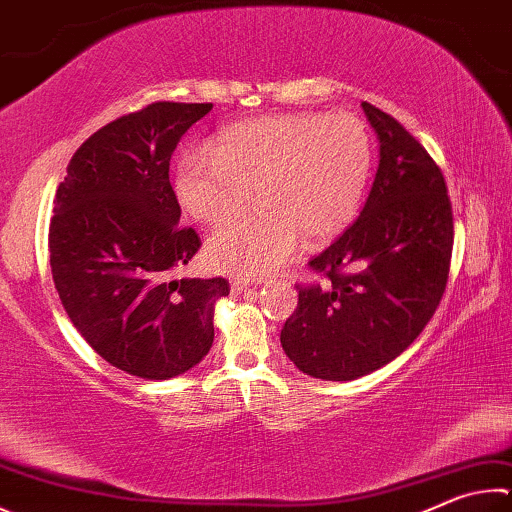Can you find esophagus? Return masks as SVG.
<instances>
[{"mask_svg":"<svg viewBox=\"0 0 512 512\" xmlns=\"http://www.w3.org/2000/svg\"><path fill=\"white\" fill-rule=\"evenodd\" d=\"M248 288H250L248 282H241V280H232V282H230V291L237 293V295H239V293H246Z\"/></svg>","mask_w":512,"mask_h":512,"instance_id":"obj_1","label":"esophagus"}]
</instances>
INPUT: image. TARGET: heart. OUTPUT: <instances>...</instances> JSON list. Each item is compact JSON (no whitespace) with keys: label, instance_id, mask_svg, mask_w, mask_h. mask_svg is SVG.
Here are the masks:
<instances>
[{"label":"heart","instance_id":"1","mask_svg":"<svg viewBox=\"0 0 512 512\" xmlns=\"http://www.w3.org/2000/svg\"><path fill=\"white\" fill-rule=\"evenodd\" d=\"M374 147L367 125L347 114L264 116L221 129L212 154L194 150L176 167V194L190 215L221 226L208 262L221 273L264 277L295 253L300 237L322 244L356 219Z\"/></svg>","mask_w":512,"mask_h":512}]
</instances>
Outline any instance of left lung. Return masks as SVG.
Here are the masks:
<instances>
[{"mask_svg": "<svg viewBox=\"0 0 512 512\" xmlns=\"http://www.w3.org/2000/svg\"><path fill=\"white\" fill-rule=\"evenodd\" d=\"M378 170L360 217L311 259L327 284L300 288L282 347L306 376L356 380L412 345L441 302L452 257V206L439 165L407 129L362 102Z\"/></svg>", "mask_w": 512, "mask_h": 512, "instance_id": "1", "label": "left lung"}]
</instances>
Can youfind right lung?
Listing matches in <instances>:
<instances>
[{
	"label": "right lung",
	"mask_w": 512,
	"mask_h": 512,
	"mask_svg": "<svg viewBox=\"0 0 512 512\" xmlns=\"http://www.w3.org/2000/svg\"><path fill=\"white\" fill-rule=\"evenodd\" d=\"M210 109L154 102L114 120L78 147L55 192L49 253L64 311L98 356L145 380L206 358L230 293L224 277H172L201 241L179 226L170 159Z\"/></svg>",
	"instance_id": "1"
}]
</instances>
